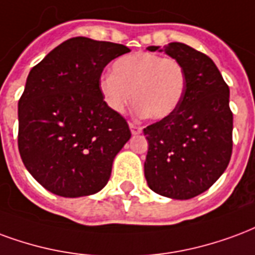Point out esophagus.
<instances>
[{
	"label": "esophagus",
	"instance_id": "34e87169",
	"mask_svg": "<svg viewBox=\"0 0 255 255\" xmlns=\"http://www.w3.org/2000/svg\"><path fill=\"white\" fill-rule=\"evenodd\" d=\"M129 128H130V130H131V133H133V134H138V133H141V131H142V128H141L140 125L134 124V122H129Z\"/></svg>",
	"mask_w": 255,
	"mask_h": 255
}]
</instances>
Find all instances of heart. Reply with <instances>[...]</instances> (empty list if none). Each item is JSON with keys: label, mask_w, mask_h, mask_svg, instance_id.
Listing matches in <instances>:
<instances>
[{"label": "heart", "mask_w": 255, "mask_h": 255, "mask_svg": "<svg viewBox=\"0 0 255 255\" xmlns=\"http://www.w3.org/2000/svg\"><path fill=\"white\" fill-rule=\"evenodd\" d=\"M186 84V70L181 61L138 51L117 59L113 73L100 77L99 89L106 105L114 113H124L134 92L137 113L161 120L181 105Z\"/></svg>", "instance_id": "1"}]
</instances>
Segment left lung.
I'll list each match as a JSON object with an SVG mask.
<instances>
[{
	"label": "left lung",
	"instance_id": "obj_1",
	"mask_svg": "<svg viewBox=\"0 0 255 255\" xmlns=\"http://www.w3.org/2000/svg\"><path fill=\"white\" fill-rule=\"evenodd\" d=\"M148 50L181 61L187 84L178 109L144 129L146 183L160 196L189 200L208 190L231 159L230 88L215 62L187 44L172 42Z\"/></svg>",
	"mask_w": 255,
	"mask_h": 255
}]
</instances>
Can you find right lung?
I'll return each mask as SVG.
<instances>
[{"label":"right lung","mask_w":255,"mask_h":255,"mask_svg":"<svg viewBox=\"0 0 255 255\" xmlns=\"http://www.w3.org/2000/svg\"><path fill=\"white\" fill-rule=\"evenodd\" d=\"M129 51L77 36L31 69L18 100V152L29 174L54 194L89 196L107 185L131 133L106 105L99 80L106 65Z\"/></svg>","instance_id":"1"}]
</instances>
